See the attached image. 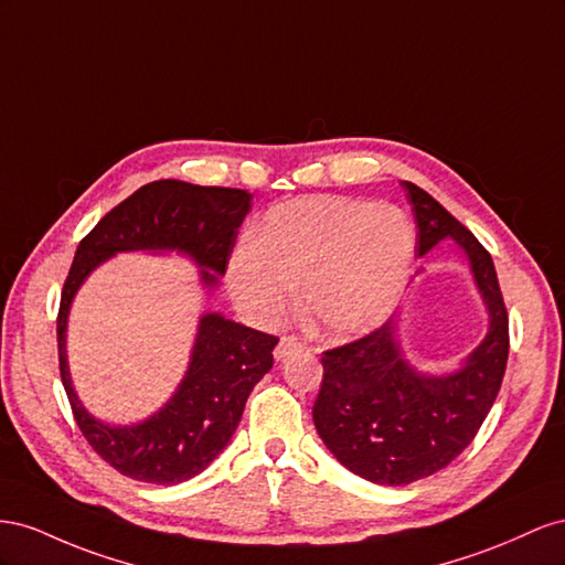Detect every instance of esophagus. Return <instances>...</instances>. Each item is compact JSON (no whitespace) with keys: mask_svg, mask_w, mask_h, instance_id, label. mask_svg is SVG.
Returning a JSON list of instances; mask_svg holds the SVG:
<instances>
[{"mask_svg":"<svg viewBox=\"0 0 565 565\" xmlns=\"http://www.w3.org/2000/svg\"><path fill=\"white\" fill-rule=\"evenodd\" d=\"M300 348H302V343L298 341L296 335H284L281 341L277 343V348H274V358H277V360H284V358H288V354L296 352V350H300Z\"/></svg>","mask_w":565,"mask_h":565,"instance_id":"1","label":"esophagus"}]
</instances>
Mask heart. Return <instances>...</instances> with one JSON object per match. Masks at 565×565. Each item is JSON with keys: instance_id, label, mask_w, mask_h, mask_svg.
<instances>
[{"instance_id": "1", "label": "heart", "mask_w": 565, "mask_h": 565, "mask_svg": "<svg viewBox=\"0 0 565 565\" xmlns=\"http://www.w3.org/2000/svg\"><path fill=\"white\" fill-rule=\"evenodd\" d=\"M416 232L397 205L321 196L277 207L232 255L230 286L263 324L279 321L305 281V310L338 338L376 329L412 269Z\"/></svg>"}]
</instances>
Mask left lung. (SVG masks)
I'll list each match as a JSON object with an SVG mask.
<instances>
[{"label": "left lung", "mask_w": 565, "mask_h": 565, "mask_svg": "<svg viewBox=\"0 0 565 565\" xmlns=\"http://www.w3.org/2000/svg\"><path fill=\"white\" fill-rule=\"evenodd\" d=\"M416 220V255L455 238L490 312V331L449 376L416 374L402 360L395 317L358 341L321 352L312 418L345 469L379 486H407L438 473L476 438L497 399L509 360V315L490 253L430 193L402 182Z\"/></svg>", "instance_id": "1"}]
</instances>
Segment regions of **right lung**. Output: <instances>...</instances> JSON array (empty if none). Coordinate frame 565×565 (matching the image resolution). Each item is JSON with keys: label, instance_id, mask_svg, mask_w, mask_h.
Instances as JSON below:
<instances>
[{"label": "right lung", "instance_id": "obj_1", "mask_svg": "<svg viewBox=\"0 0 565 565\" xmlns=\"http://www.w3.org/2000/svg\"><path fill=\"white\" fill-rule=\"evenodd\" d=\"M250 199L244 189L158 180L106 213L75 250L56 317L61 381L85 440L127 478L177 486L199 476L232 440L250 391L274 364L279 338L205 315L186 376L168 405L143 424L113 428L79 405L71 385L66 324L73 296L96 265L120 250H182L203 267V281L215 286L212 271H227Z\"/></svg>", "mask_w": 565, "mask_h": 565}]
</instances>
